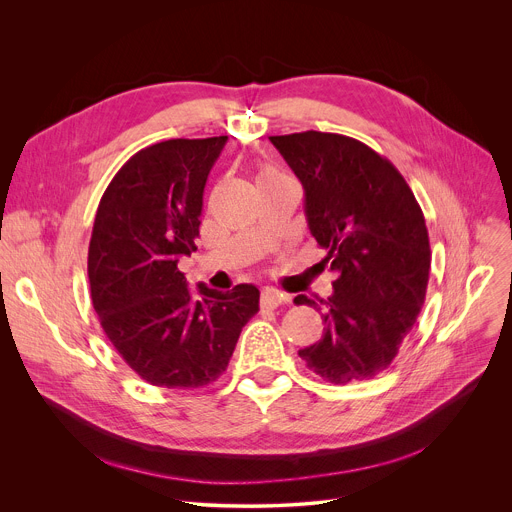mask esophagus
<instances>
[{"label": "esophagus", "instance_id": "esophagus-1", "mask_svg": "<svg viewBox=\"0 0 512 512\" xmlns=\"http://www.w3.org/2000/svg\"><path fill=\"white\" fill-rule=\"evenodd\" d=\"M285 300V296L281 294V291H277V289H263L261 291V306L263 308H277V306H281V302Z\"/></svg>", "mask_w": 512, "mask_h": 512}]
</instances>
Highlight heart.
<instances>
[{
	"label": "heart",
	"instance_id": "b5f03b06",
	"mask_svg": "<svg viewBox=\"0 0 512 512\" xmlns=\"http://www.w3.org/2000/svg\"><path fill=\"white\" fill-rule=\"evenodd\" d=\"M275 176H279L275 170H271V168H261V172H259V180H265V178H275Z\"/></svg>",
	"mask_w": 512,
	"mask_h": 512
}]
</instances>
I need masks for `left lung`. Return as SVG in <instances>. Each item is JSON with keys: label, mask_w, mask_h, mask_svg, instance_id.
<instances>
[{"label": "left lung", "mask_w": 512, "mask_h": 512, "mask_svg": "<svg viewBox=\"0 0 512 512\" xmlns=\"http://www.w3.org/2000/svg\"><path fill=\"white\" fill-rule=\"evenodd\" d=\"M271 143L300 178L312 237L336 273L328 300L298 296L324 322L298 354L334 385L385 371L421 312L429 281L423 212L399 170L358 139L304 131Z\"/></svg>", "instance_id": "1"}]
</instances>
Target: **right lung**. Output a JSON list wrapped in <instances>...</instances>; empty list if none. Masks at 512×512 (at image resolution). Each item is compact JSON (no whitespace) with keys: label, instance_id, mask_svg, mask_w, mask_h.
Wrapping results in <instances>:
<instances>
[{"label":"right lung","instance_id":"right-lung-1","mask_svg":"<svg viewBox=\"0 0 512 512\" xmlns=\"http://www.w3.org/2000/svg\"><path fill=\"white\" fill-rule=\"evenodd\" d=\"M227 139H168L139 150L97 208L89 245L93 308L119 356L156 387L216 381L259 312L255 285L216 291L200 283L192 294L178 269L196 251L206 178Z\"/></svg>","mask_w":512,"mask_h":512}]
</instances>
